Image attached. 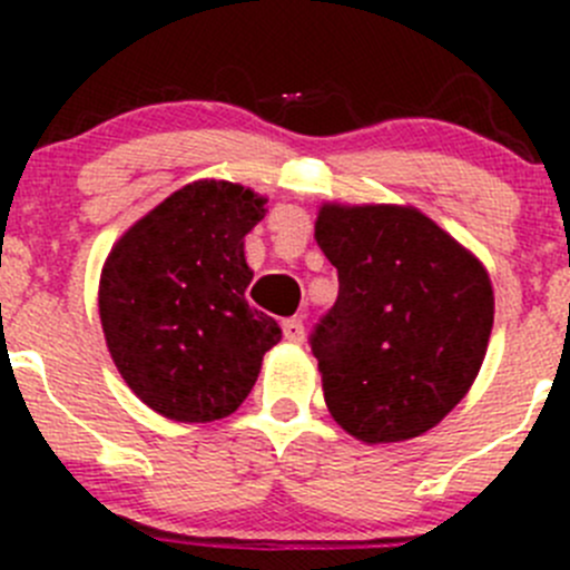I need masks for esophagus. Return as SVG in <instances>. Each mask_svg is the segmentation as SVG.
<instances>
[{"instance_id": "esophagus-1", "label": "esophagus", "mask_w": 570, "mask_h": 570, "mask_svg": "<svg viewBox=\"0 0 570 570\" xmlns=\"http://www.w3.org/2000/svg\"><path fill=\"white\" fill-rule=\"evenodd\" d=\"M281 327H284V338H289V342H303V338H306V327H303L301 317L284 320Z\"/></svg>"}]
</instances>
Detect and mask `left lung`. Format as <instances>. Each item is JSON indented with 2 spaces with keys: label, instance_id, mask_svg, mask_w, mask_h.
Here are the masks:
<instances>
[{
  "label": "left lung",
  "instance_id": "8db88e82",
  "mask_svg": "<svg viewBox=\"0 0 570 570\" xmlns=\"http://www.w3.org/2000/svg\"><path fill=\"white\" fill-rule=\"evenodd\" d=\"M336 303L308 344L333 419L366 444L428 433L480 372L493 325L482 264L422 212L322 206Z\"/></svg>",
  "mask_w": 570,
  "mask_h": 570
}]
</instances>
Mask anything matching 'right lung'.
<instances>
[{
    "mask_svg": "<svg viewBox=\"0 0 570 570\" xmlns=\"http://www.w3.org/2000/svg\"><path fill=\"white\" fill-rule=\"evenodd\" d=\"M264 200L232 181H195L165 198L109 253L99 286L107 347L129 389L176 422L237 411L278 344L248 306L245 234Z\"/></svg>",
    "mask_w": 570,
    "mask_h": 570,
    "instance_id": "obj_1",
    "label": "right lung"
}]
</instances>
